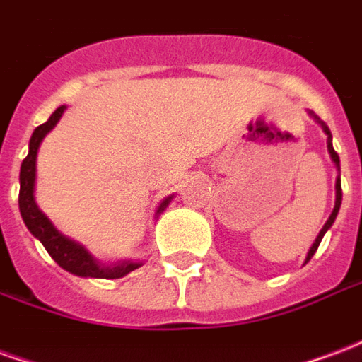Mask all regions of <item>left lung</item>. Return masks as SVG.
<instances>
[{
	"instance_id": "left-lung-1",
	"label": "left lung",
	"mask_w": 362,
	"mask_h": 362,
	"mask_svg": "<svg viewBox=\"0 0 362 362\" xmlns=\"http://www.w3.org/2000/svg\"><path fill=\"white\" fill-rule=\"evenodd\" d=\"M312 118L318 122L320 126H322V129H324V134L327 135V153H329V157H332V160H334L335 165V170H337V178H335V205H334V211H332V215L327 217V221L324 223V227H322V230L318 233V236H316V240H314V244L310 246V250H308V254H306V258H304V264H308L310 262V258L316 254V250H318L320 243H322V238H324V235H326L327 230H329V227L334 225L335 217H337V213H339V207H341V174H339V157H337V153H335L334 145H332V132H329V127L322 122V119L314 114V112H308Z\"/></svg>"
}]
</instances>
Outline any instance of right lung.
Listing matches in <instances>:
<instances>
[{"label":"right lung","instance_id":"obj_1","mask_svg":"<svg viewBox=\"0 0 362 362\" xmlns=\"http://www.w3.org/2000/svg\"><path fill=\"white\" fill-rule=\"evenodd\" d=\"M66 104H62L59 108L54 110L48 122H44L42 126H38L30 135L28 141V155L21 165L19 174V211L21 217L25 221V225L30 230V235L38 238L46 252L50 254L54 262L59 267H64L66 272L79 275V277H93V279H119L127 273H132L134 269L143 266V262H134V259H118L112 264H104L98 258H95L83 244H79L74 238L62 235L58 228L54 227L42 209L38 207L35 199L36 189V157H38V147L46 135L50 134L52 129L56 127V124L62 118V114L66 112ZM173 196L165 197L160 205L155 211V219H158V215L165 211L168 204L173 202Z\"/></svg>","mask_w":362,"mask_h":362}]
</instances>
